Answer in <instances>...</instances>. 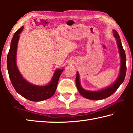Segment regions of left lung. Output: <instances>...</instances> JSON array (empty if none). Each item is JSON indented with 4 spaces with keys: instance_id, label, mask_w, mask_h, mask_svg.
I'll use <instances>...</instances> for the list:
<instances>
[{
    "instance_id": "1",
    "label": "left lung",
    "mask_w": 133,
    "mask_h": 133,
    "mask_svg": "<svg viewBox=\"0 0 133 133\" xmlns=\"http://www.w3.org/2000/svg\"><path fill=\"white\" fill-rule=\"evenodd\" d=\"M114 36L116 37L117 43V46L118 47L119 52H120V55L121 57V67H120V74L117 78V79L111 85L110 87H107L106 89L101 90L100 91H87L83 89L82 86H81L80 83V78L78 73L77 72V75H76V86L78 92L82 96L84 97L90 99V100H102L112 95L114 92H115L118 88L120 87V85L122 84V83L124 82V80L125 78V74H126V56L124 50L123 48L122 44H121V39L118 34L117 31L115 30H113Z\"/></svg>"
}]
</instances>
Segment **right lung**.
<instances>
[{"label": "right lung", "mask_w": 133, "mask_h": 133, "mask_svg": "<svg viewBox=\"0 0 133 133\" xmlns=\"http://www.w3.org/2000/svg\"><path fill=\"white\" fill-rule=\"evenodd\" d=\"M21 27L13 35L11 41L10 50L7 57V66L11 83L15 90L29 100L41 102L50 98L56 90L58 79L63 69L56 70L49 84L44 86H38L27 82L21 75L16 63V52L19 34L23 30Z\"/></svg>", "instance_id": "1"}]
</instances>
